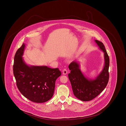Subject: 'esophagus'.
I'll list each match as a JSON object with an SVG mask.
<instances>
[{
    "mask_svg": "<svg viewBox=\"0 0 126 126\" xmlns=\"http://www.w3.org/2000/svg\"><path fill=\"white\" fill-rule=\"evenodd\" d=\"M68 73L67 70H66V69H64L63 71V74L64 75H66V74Z\"/></svg>",
    "mask_w": 126,
    "mask_h": 126,
    "instance_id": "34e87169",
    "label": "esophagus"
}]
</instances>
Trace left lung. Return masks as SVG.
<instances>
[{
  "label": "left lung",
  "mask_w": 126,
  "mask_h": 126,
  "mask_svg": "<svg viewBox=\"0 0 126 126\" xmlns=\"http://www.w3.org/2000/svg\"><path fill=\"white\" fill-rule=\"evenodd\" d=\"M95 42L104 53V65L99 74L94 79L85 77L79 69V64L76 61H73L69 65L71 71L68 77L71 82L74 96L82 101L92 100L99 95L105 88L109 79V56L103 44L99 41Z\"/></svg>",
  "instance_id": "8db88e82"
}]
</instances>
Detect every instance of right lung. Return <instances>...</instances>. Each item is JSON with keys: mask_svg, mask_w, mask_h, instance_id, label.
I'll return each instance as SVG.
<instances>
[{"mask_svg": "<svg viewBox=\"0 0 126 126\" xmlns=\"http://www.w3.org/2000/svg\"><path fill=\"white\" fill-rule=\"evenodd\" d=\"M25 47L23 43L14 57L13 73L16 85L27 99L36 103L47 102L53 97L55 81L62 73L58 68L27 65L22 57Z\"/></svg>", "mask_w": 126, "mask_h": 126, "instance_id": "right-lung-1", "label": "right lung"}]
</instances>
